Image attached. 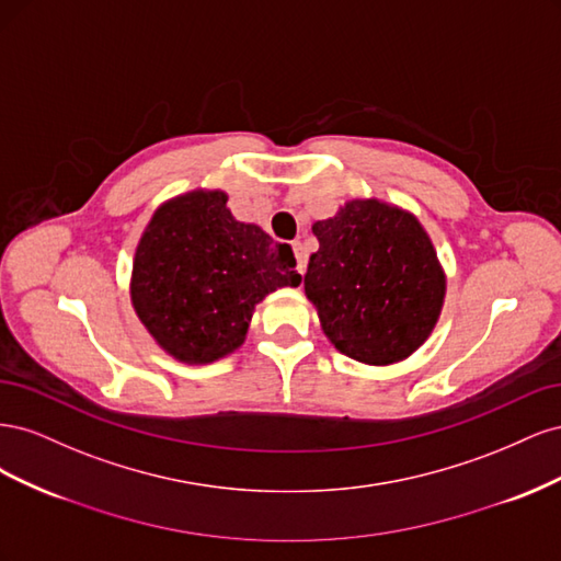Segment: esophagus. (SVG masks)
Returning <instances> with one entry per match:
<instances>
[{
    "mask_svg": "<svg viewBox=\"0 0 561 561\" xmlns=\"http://www.w3.org/2000/svg\"><path fill=\"white\" fill-rule=\"evenodd\" d=\"M293 248H295V257H297V271L304 276L307 274V250H304V245L299 241Z\"/></svg>",
    "mask_w": 561,
    "mask_h": 561,
    "instance_id": "34e87169",
    "label": "esophagus"
}]
</instances>
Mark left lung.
Returning <instances> with one entry per match:
<instances>
[{
    "mask_svg": "<svg viewBox=\"0 0 561 561\" xmlns=\"http://www.w3.org/2000/svg\"><path fill=\"white\" fill-rule=\"evenodd\" d=\"M313 233L320 248L304 290L330 342L365 365L412 355L445 301V274L419 219L377 198L348 201Z\"/></svg>",
    "mask_w": 561,
    "mask_h": 561,
    "instance_id": "obj_1",
    "label": "left lung"
}]
</instances>
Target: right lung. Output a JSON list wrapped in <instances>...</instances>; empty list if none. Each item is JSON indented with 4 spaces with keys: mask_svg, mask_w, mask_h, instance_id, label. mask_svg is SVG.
<instances>
[{
    "mask_svg": "<svg viewBox=\"0 0 561 561\" xmlns=\"http://www.w3.org/2000/svg\"><path fill=\"white\" fill-rule=\"evenodd\" d=\"M290 245L227 208L225 192H190L151 217L135 250L130 299L157 344L213 363L243 344L254 304L301 276Z\"/></svg>",
    "mask_w": 561,
    "mask_h": 561,
    "instance_id": "add662e5",
    "label": "right lung"
}]
</instances>
